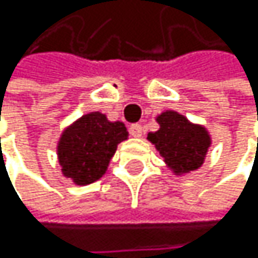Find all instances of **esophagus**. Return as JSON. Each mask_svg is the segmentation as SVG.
<instances>
[{"mask_svg": "<svg viewBox=\"0 0 258 258\" xmlns=\"http://www.w3.org/2000/svg\"><path fill=\"white\" fill-rule=\"evenodd\" d=\"M142 126L139 125V123H133V125H130V135L133 136V138H141L142 136Z\"/></svg>", "mask_w": 258, "mask_h": 258, "instance_id": "34e87169", "label": "esophagus"}]
</instances>
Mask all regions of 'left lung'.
I'll return each instance as SVG.
<instances>
[{
	"label": "left lung",
	"instance_id": "left-lung-1",
	"mask_svg": "<svg viewBox=\"0 0 258 258\" xmlns=\"http://www.w3.org/2000/svg\"><path fill=\"white\" fill-rule=\"evenodd\" d=\"M159 130L148 133V141L173 173H189L201 167L211 147V136L204 126L190 123L176 111H165L156 117Z\"/></svg>",
	"mask_w": 258,
	"mask_h": 258
}]
</instances>
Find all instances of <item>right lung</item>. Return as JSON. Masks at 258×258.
<instances>
[{
  "mask_svg": "<svg viewBox=\"0 0 258 258\" xmlns=\"http://www.w3.org/2000/svg\"><path fill=\"white\" fill-rule=\"evenodd\" d=\"M128 138L122 122H110L102 113L82 116L63 132L57 153L61 172L79 185L102 178L117 144Z\"/></svg>",
  "mask_w": 258,
  "mask_h": 258,
  "instance_id": "add662e5",
  "label": "right lung"
}]
</instances>
